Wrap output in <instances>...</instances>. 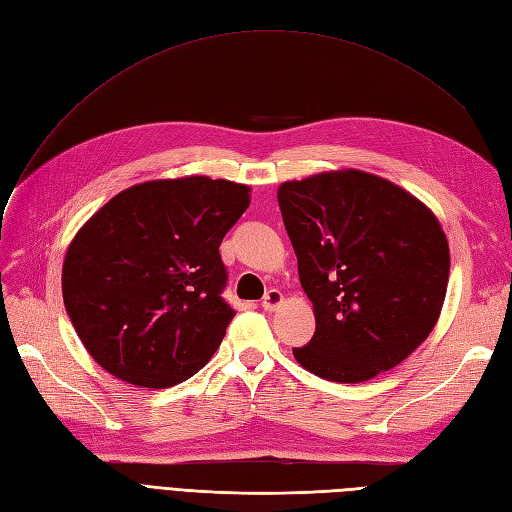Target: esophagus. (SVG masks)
<instances>
[{
    "label": "esophagus",
    "mask_w": 512,
    "mask_h": 512,
    "mask_svg": "<svg viewBox=\"0 0 512 512\" xmlns=\"http://www.w3.org/2000/svg\"><path fill=\"white\" fill-rule=\"evenodd\" d=\"M284 303V294L277 290V288H271L265 297H262V309H267V312H273V309H277Z\"/></svg>",
    "instance_id": "obj_1"
}]
</instances>
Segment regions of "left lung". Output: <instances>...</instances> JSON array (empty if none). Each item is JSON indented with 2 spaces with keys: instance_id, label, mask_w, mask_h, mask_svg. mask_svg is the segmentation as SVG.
<instances>
[{
  "instance_id": "1",
  "label": "left lung",
  "mask_w": 512,
  "mask_h": 512,
  "mask_svg": "<svg viewBox=\"0 0 512 512\" xmlns=\"http://www.w3.org/2000/svg\"><path fill=\"white\" fill-rule=\"evenodd\" d=\"M277 203L316 316L309 344L292 348L301 367L331 382H367L425 342L451 269L429 207L354 168L286 181Z\"/></svg>"
}]
</instances>
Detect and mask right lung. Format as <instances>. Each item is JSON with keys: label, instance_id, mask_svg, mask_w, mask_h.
<instances>
[{"label": "right lung", "instance_id": "add662e5", "mask_svg": "<svg viewBox=\"0 0 512 512\" xmlns=\"http://www.w3.org/2000/svg\"><path fill=\"white\" fill-rule=\"evenodd\" d=\"M250 205V185L205 175L136 183L98 209L64 258L66 312L115 378L168 389L220 348L235 316L220 243Z\"/></svg>", "mask_w": 512, "mask_h": 512}]
</instances>
